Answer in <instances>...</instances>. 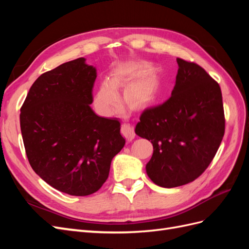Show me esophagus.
<instances>
[{
    "label": "esophagus",
    "mask_w": 249,
    "mask_h": 249,
    "mask_svg": "<svg viewBox=\"0 0 249 249\" xmlns=\"http://www.w3.org/2000/svg\"><path fill=\"white\" fill-rule=\"evenodd\" d=\"M122 134L127 141H132L135 138V132L129 124H124L122 125Z\"/></svg>",
    "instance_id": "esophagus-1"
}]
</instances>
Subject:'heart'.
<instances>
[{"label": "heart", "mask_w": 249, "mask_h": 249, "mask_svg": "<svg viewBox=\"0 0 249 249\" xmlns=\"http://www.w3.org/2000/svg\"><path fill=\"white\" fill-rule=\"evenodd\" d=\"M140 71L137 66H127L114 73L109 81H104L94 94L93 104L96 111L103 116H111L120 105V95L117 89L124 86ZM159 90V83L153 76H147L137 81L125 89L124 100L132 108L139 109L152 102Z\"/></svg>", "instance_id": "heart-1"}]
</instances>
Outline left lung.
Here are the masks:
<instances>
[{
  "instance_id": "obj_1",
  "label": "left lung",
  "mask_w": 249,
  "mask_h": 249,
  "mask_svg": "<svg viewBox=\"0 0 249 249\" xmlns=\"http://www.w3.org/2000/svg\"><path fill=\"white\" fill-rule=\"evenodd\" d=\"M176 85L164 104L143 111L136 124L139 137L153 143L145 169L164 188L197 178L222 141L225 119L219 84L196 63L177 59Z\"/></svg>"
}]
</instances>
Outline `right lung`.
<instances>
[{"instance_id":"add662e5","label":"right lung","mask_w":249,"mask_h":249,"mask_svg":"<svg viewBox=\"0 0 249 249\" xmlns=\"http://www.w3.org/2000/svg\"><path fill=\"white\" fill-rule=\"evenodd\" d=\"M78 58L42 73L20 108V130L33 170L55 189L74 196L96 192L111 161L125 144L116 118L90 107L96 70Z\"/></svg>"}]
</instances>
